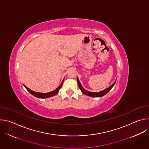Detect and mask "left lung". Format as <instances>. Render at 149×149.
<instances>
[{
  "label": "left lung",
  "mask_w": 149,
  "mask_h": 149,
  "mask_svg": "<svg viewBox=\"0 0 149 149\" xmlns=\"http://www.w3.org/2000/svg\"><path fill=\"white\" fill-rule=\"evenodd\" d=\"M116 80H117V78H116ZM116 81L111 85V86H110L109 87L107 88L104 89V90H102L100 92H95V93H94V92H90V91H88L86 90H85L84 88V87L82 86V85L80 82V81H79V79L77 77V82H78V86H79V89L81 90V92L86 95H88V96H90V97H102L104 95H105L106 94H107L110 90L113 87V86L115 85V83H116Z\"/></svg>",
  "instance_id": "1"
}]
</instances>
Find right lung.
<instances>
[{
	"label": "right lung",
	"instance_id": "add662e5",
	"mask_svg": "<svg viewBox=\"0 0 149 149\" xmlns=\"http://www.w3.org/2000/svg\"><path fill=\"white\" fill-rule=\"evenodd\" d=\"M63 81H62L61 84H60V86L56 88L55 89V90L52 91H51V92H49V93H38V92H35V91H33L31 90H30L29 88H28L26 86H25V85H24V87L26 88V89L28 90V91H29L32 95H33V96L36 97H38V98H49V97H53L55 95H56L60 88H61L62 86V84H63Z\"/></svg>",
	"mask_w": 149,
	"mask_h": 149
}]
</instances>
